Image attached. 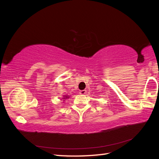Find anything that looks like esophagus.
I'll list each match as a JSON object with an SVG mask.
<instances>
[{"label":"esophagus","instance_id":"obj_1","mask_svg":"<svg viewBox=\"0 0 159 159\" xmlns=\"http://www.w3.org/2000/svg\"><path fill=\"white\" fill-rule=\"evenodd\" d=\"M86 92H87V91L84 89V90H81V91H80V93L81 94V95H84V94L86 93Z\"/></svg>","mask_w":159,"mask_h":159}]
</instances>
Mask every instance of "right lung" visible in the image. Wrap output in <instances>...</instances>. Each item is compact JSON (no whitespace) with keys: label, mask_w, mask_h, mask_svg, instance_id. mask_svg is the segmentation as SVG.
<instances>
[{"label":"right lung","mask_w":159,"mask_h":159,"mask_svg":"<svg viewBox=\"0 0 159 159\" xmlns=\"http://www.w3.org/2000/svg\"><path fill=\"white\" fill-rule=\"evenodd\" d=\"M64 98H67V96H66V97H64Z\"/></svg>","instance_id":"right-lung-1"}]
</instances>
